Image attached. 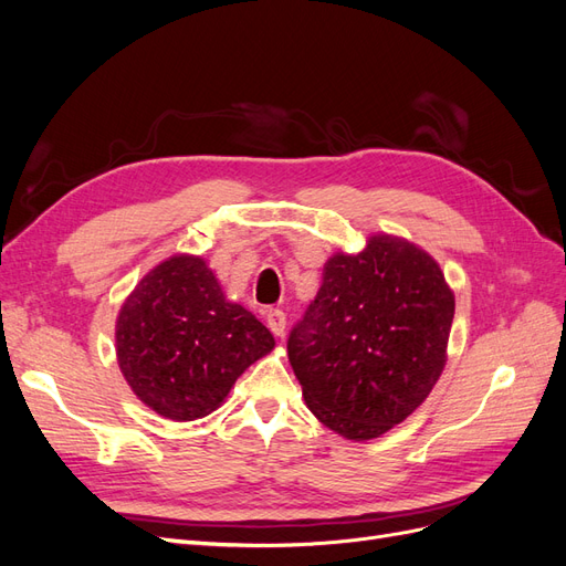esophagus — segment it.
Wrapping results in <instances>:
<instances>
[{"mask_svg": "<svg viewBox=\"0 0 566 566\" xmlns=\"http://www.w3.org/2000/svg\"><path fill=\"white\" fill-rule=\"evenodd\" d=\"M266 325H269V331L273 335L283 337V333H285V314L281 310H269L266 312Z\"/></svg>", "mask_w": 566, "mask_h": 566, "instance_id": "1", "label": "esophagus"}]
</instances>
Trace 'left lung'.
<instances>
[{"instance_id":"8db88e82","label":"left lung","mask_w":566,"mask_h":566,"mask_svg":"<svg viewBox=\"0 0 566 566\" xmlns=\"http://www.w3.org/2000/svg\"><path fill=\"white\" fill-rule=\"evenodd\" d=\"M455 295L430 252L375 233L335 252L287 339L304 403L333 432L368 441L403 422L447 366Z\"/></svg>"}]
</instances>
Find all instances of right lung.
I'll return each mask as SVG.
<instances>
[{"label":"right lung","mask_w":566,"mask_h":566,"mask_svg":"<svg viewBox=\"0 0 566 566\" xmlns=\"http://www.w3.org/2000/svg\"><path fill=\"white\" fill-rule=\"evenodd\" d=\"M276 342L243 304L227 300L198 254L153 266L119 306L115 354L132 391L158 416H210Z\"/></svg>","instance_id":"obj_1"}]
</instances>
